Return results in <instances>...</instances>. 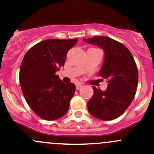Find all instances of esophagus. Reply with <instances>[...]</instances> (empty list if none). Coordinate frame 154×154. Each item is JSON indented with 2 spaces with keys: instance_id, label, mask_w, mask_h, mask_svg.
<instances>
[{
  "instance_id": "34e87169",
  "label": "esophagus",
  "mask_w": 154,
  "mask_h": 154,
  "mask_svg": "<svg viewBox=\"0 0 154 154\" xmlns=\"http://www.w3.org/2000/svg\"><path fill=\"white\" fill-rule=\"evenodd\" d=\"M83 86H82V84H76V89L77 90V91H78V90H80V88H81V87H82Z\"/></svg>"
}]
</instances>
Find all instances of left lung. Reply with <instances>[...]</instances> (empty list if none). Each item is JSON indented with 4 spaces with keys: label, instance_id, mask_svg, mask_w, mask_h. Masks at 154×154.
<instances>
[{
    "label": "left lung",
    "instance_id": "left-lung-1",
    "mask_svg": "<svg viewBox=\"0 0 154 154\" xmlns=\"http://www.w3.org/2000/svg\"><path fill=\"white\" fill-rule=\"evenodd\" d=\"M84 41L104 51V62L99 75L108 83L105 91L93 86L94 95L87 102L88 110L100 120H114L124 113L135 97L138 84L135 60L127 47L110 37L100 36Z\"/></svg>",
    "mask_w": 154,
    "mask_h": 154
}]
</instances>
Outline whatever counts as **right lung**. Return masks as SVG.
Wrapping results in <instances>:
<instances>
[{
	"label": "right lung",
	"instance_id": "add662e5",
	"mask_svg": "<svg viewBox=\"0 0 154 154\" xmlns=\"http://www.w3.org/2000/svg\"><path fill=\"white\" fill-rule=\"evenodd\" d=\"M77 41L45 40L23 57L19 74L22 93L31 110L44 120H57L68 110L75 84L62 82L56 72L64 66L67 52Z\"/></svg>",
	"mask_w": 154,
	"mask_h": 154
}]
</instances>
